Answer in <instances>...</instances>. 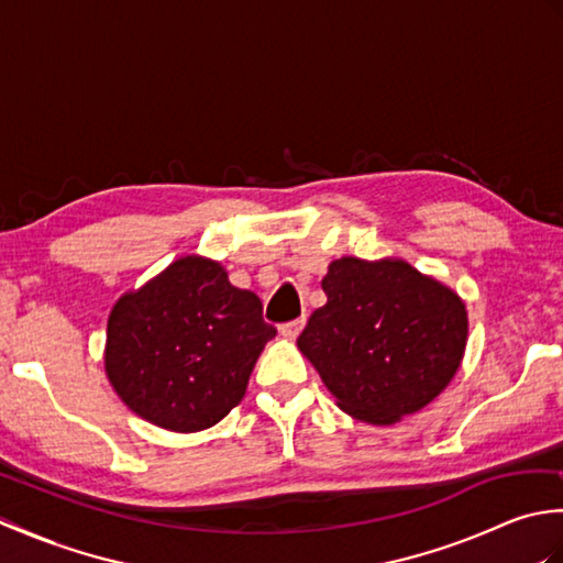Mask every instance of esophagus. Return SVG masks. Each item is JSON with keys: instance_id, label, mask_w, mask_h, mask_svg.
<instances>
[{"instance_id": "obj_1", "label": "esophagus", "mask_w": 563, "mask_h": 563, "mask_svg": "<svg viewBox=\"0 0 563 563\" xmlns=\"http://www.w3.org/2000/svg\"><path fill=\"white\" fill-rule=\"evenodd\" d=\"M302 329H305V317L292 319V321H288V324H283L280 333H283L285 339H297V336H300Z\"/></svg>"}]
</instances>
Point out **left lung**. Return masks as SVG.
Returning <instances> with one entry per match:
<instances>
[{"label": "left lung", "mask_w": 563, "mask_h": 563, "mask_svg": "<svg viewBox=\"0 0 563 563\" xmlns=\"http://www.w3.org/2000/svg\"><path fill=\"white\" fill-rule=\"evenodd\" d=\"M327 305L297 339L339 409L391 426L421 411L462 363L466 309L457 292L399 258L331 261Z\"/></svg>", "instance_id": "obj_1"}]
</instances>
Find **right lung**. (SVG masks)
I'll return each instance as SVG.
<instances>
[{
    "instance_id": "add662e5",
    "label": "right lung",
    "mask_w": 563,
    "mask_h": 563,
    "mask_svg": "<svg viewBox=\"0 0 563 563\" xmlns=\"http://www.w3.org/2000/svg\"><path fill=\"white\" fill-rule=\"evenodd\" d=\"M251 290L218 261L184 256L111 309L106 375L130 411L196 433L244 399L251 369L275 327Z\"/></svg>"
}]
</instances>
